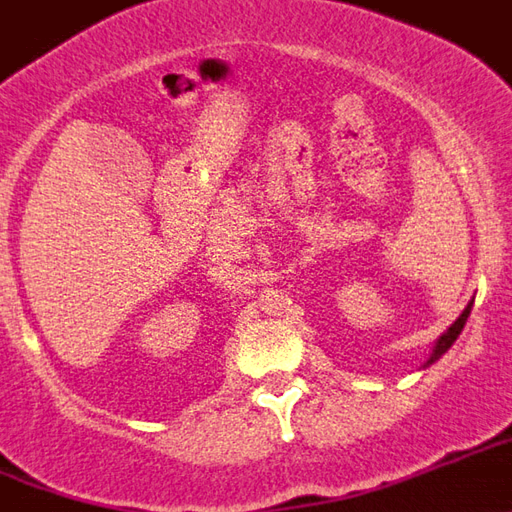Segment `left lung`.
Wrapping results in <instances>:
<instances>
[{
	"mask_svg": "<svg viewBox=\"0 0 512 512\" xmlns=\"http://www.w3.org/2000/svg\"><path fill=\"white\" fill-rule=\"evenodd\" d=\"M470 306H473V303H468V306H465V311L460 313V316H458V321H455L453 326H450L448 331H445L443 336L438 338V343H435V348H433V353H430V358H428V361H426V366H430V363H435V361H438V358L443 356V353L448 351L450 346H453V341H455V338L460 336V331H463L465 321H468V316H470Z\"/></svg>",
	"mask_w": 512,
	"mask_h": 512,
	"instance_id": "8db88e82",
	"label": "left lung"
}]
</instances>
